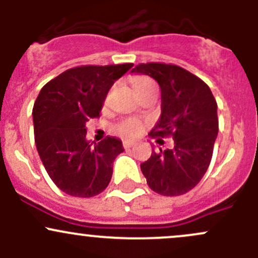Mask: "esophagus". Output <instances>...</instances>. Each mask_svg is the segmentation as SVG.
<instances>
[{
	"label": "esophagus",
	"instance_id": "34e87169",
	"mask_svg": "<svg viewBox=\"0 0 258 258\" xmlns=\"http://www.w3.org/2000/svg\"><path fill=\"white\" fill-rule=\"evenodd\" d=\"M132 146H134V142L132 141H123V148H130V147H132Z\"/></svg>",
	"mask_w": 258,
	"mask_h": 258
}]
</instances>
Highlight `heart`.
<instances>
[{
	"label": "heart",
	"mask_w": 258,
	"mask_h": 258,
	"mask_svg": "<svg viewBox=\"0 0 258 258\" xmlns=\"http://www.w3.org/2000/svg\"><path fill=\"white\" fill-rule=\"evenodd\" d=\"M150 82H153V81L147 76H135L134 79H132V85H134L135 91H136L137 88L142 87L146 83ZM144 122L136 118H128L117 124L116 134L118 135V136L123 137V139H135V137H139L140 135L144 132Z\"/></svg>",
	"instance_id": "obj_1"
}]
</instances>
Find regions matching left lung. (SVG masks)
Returning <instances> with one entry per match:
<instances>
[{
    "label": "left lung",
    "instance_id": "8db88e82",
    "mask_svg": "<svg viewBox=\"0 0 258 258\" xmlns=\"http://www.w3.org/2000/svg\"><path fill=\"white\" fill-rule=\"evenodd\" d=\"M132 72L157 81L161 88V113L151 137H172V150L153 151L141 163L152 191L162 196H179L197 186L209 168L218 134L217 102L200 77L177 64L140 63Z\"/></svg>",
    "mask_w": 258,
    "mask_h": 258
}]
</instances>
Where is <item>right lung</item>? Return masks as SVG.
<instances>
[{
  "label": "right lung",
  "instance_id": "right-lung-1",
  "mask_svg": "<svg viewBox=\"0 0 258 258\" xmlns=\"http://www.w3.org/2000/svg\"><path fill=\"white\" fill-rule=\"evenodd\" d=\"M134 63L66 70L46 83L33 105L35 142L53 183L74 197H93L112 177V162L123 152L122 142L106 137L95 146L86 140V123L100 117L114 81Z\"/></svg>",
  "mask_w": 258,
  "mask_h": 258
}]
</instances>
